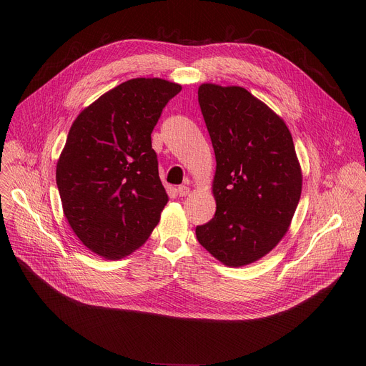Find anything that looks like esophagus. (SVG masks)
<instances>
[{"mask_svg":"<svg viewBox=\"0 0 366 366\" xmlns=\"http://www.w3.org/2000/svg\"><path fill=\"white\" fill-rule=\"evenodd\" d=\"M178 195L179 197H187L188 194H189V188L188 187H185V185H181V187H178Z\"/></svg>","mask_w":366,"mask_h":366,"instance_id":"34e87169","label":"esophagus"}]
</instances>
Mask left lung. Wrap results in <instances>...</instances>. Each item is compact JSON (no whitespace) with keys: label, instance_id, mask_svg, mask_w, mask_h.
I'll return each mask as SVG.
<instances>
[{"label":"left lung","instance_id":"obj_1","mask_svg":"<svg viewBox=\"0 0 366 366\" xmlns=\"http://www.w3.org/2000/svg\"><path fill=\"white\" fill-rule=\"evenodd\" d=\"M198 102L216 154L214 217L197 226L199 244L226 267L269 253L285 236L302 174L285 122L242 86L201 84Z\"/></svg>","mask_w":366,"mask_h":366}]
</instances>
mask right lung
Listing matches in <instances>:
<instances>
[{
  "mask_svg": "<svg viewBox=\"0 0 366 366\" xmlns=\"http://www.w3.org/2000/svg\"><path fill=\"white\" fill-rule=\"evenodd\" d=\"M181 89L161 78L129 79L89 104L71 126L56 184L71 229L98 256L133 253L161 220L169 198L150 134Z\"/></svg>",
  "mask_w": 366,
  "mask_h": 366,
  "instance_id": "1",
  "label": "right lung"
}]
</instances>
